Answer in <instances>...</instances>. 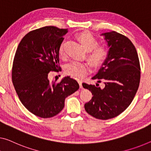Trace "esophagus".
<instances>
[{
  "mask_svg": "<svg viewBox=\"0 0 151 151\" xmlns=\"http://www.w3.org/2000/svg\"><path fill=\"white\" fill-rule=\"evenodd\" d=\"M78 82L79 85H80V88L81 89H82V88H83V86H82V81H80V80H78Z\"/></svg>",
  "mask_w": 151,
  "mask_h": 151,
  "instance_id": "obj_1",
  "label": "esophagus"
}]
</instances>
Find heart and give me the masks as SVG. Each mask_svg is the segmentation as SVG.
<instances>
[{
  "label": "heart",
  "mask_w": 151,
  "mask_h": 151,
  "mask_svg": "<svg viewBox=\"0 0 151 151\" xmlns=\"http://www.w3.org/2000/svg\"><path fill=\"white\" fill-rule=\"evenodd\" d=\"M77 38L82 46L88 50V57L94 65L98 66L103 63L108 55V50L105 46L96 45V38L89 32H81L78 34ZM61 57L65 55L63 46L59 48ZM90 70V65L87 63L71 61L65 66V73L75 78H82Z\"/></svg>",
  "instance_id": "1"
}]
</instances>
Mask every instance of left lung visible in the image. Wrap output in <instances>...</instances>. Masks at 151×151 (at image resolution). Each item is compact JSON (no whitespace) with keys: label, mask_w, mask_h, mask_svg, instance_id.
<instances>
[{"label":"left lung","mask_w":151,"mask_h":151,"mask_svg":"<svg viewBox=\"0 0 151 151\" xmlns=\"http://www.w3.org/2000/svg\"><path fill=\"white\" fill-rule=\"evenodd\" d=\"M109 47L101 68L92 79L103 81L105 87L83 83L91 91L92 98L84 105L86 112L96 119L117 117L130 105L138 89L140 62L135 46L129 38L112 31L102 34Z\"/></svg>","instance_id":"1"}]
</instances>
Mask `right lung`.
<instances>
[{
  "label": "right lung",
  "mask_w": 151,
  "mask_h": 151,
  "mask_svg": "<svg viewBox=\"0 0 151 151\" xmlns=\"http://www.w3.org/2000/svg\"><path fill=\"white\" fill-rule=\"evenodd\" d=\"M68 29L46 26L27 33L14 57L12 81L19 99L29 112L42 118L54 117L65 99L79 89L77 81L65 77L50 82L48 73L59 72V48Z\"/></svg>",
  "instance_id": "add662e5"
}]
</instances>
